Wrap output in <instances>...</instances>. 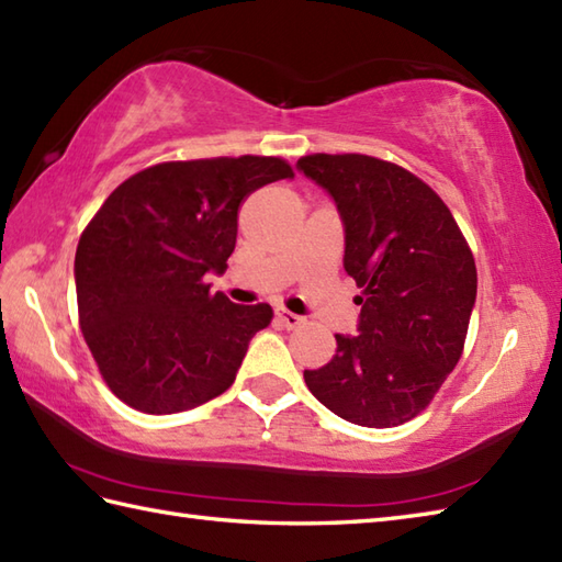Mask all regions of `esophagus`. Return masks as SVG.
Listing matches in <instances>:
<instances>
[{"instance_id":"obj_1","label":"esophagus","mask_w":562,"mask_h":562,"mask_svg":"<svg viewBox=\"0 0 562 562\" xmlns=\"http://www.w3.org/2000/svg\"><path fill=\"white\" fill-rule=\"evenodd\" d=\"M277 319L281 323V327H285V329H295V327L303 325V317L301 315L283 311V307H281V311H277Z\"/></svg>"}]
</instances>
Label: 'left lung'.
<instances>
[{"label":"left lung","instance_id":"left-lung-1","mask_svg":"<svg viewBox=\"0 0 562 562\" xmlns=\"http://www.w3.org/2000/svg\"><path fill=\"white\" fill-rule=\"evenodd\" d=\"M297 171L335 201L345 271L361 295L359 335L305 371L311 393L359 427L417 417L461 359L477 271L451 211L407 169L369 155H307Z\"/></svg>","mask_w":562,"mask_h":562}]
</instances>
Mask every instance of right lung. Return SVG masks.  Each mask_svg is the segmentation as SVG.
I'll return each mask as SVG.
<instances>
[{"label":"right lung","instance_id":"1","mask_svg":"<svg viewBox=\"0 0 562 562\" xmlns=\"http://www.w3.org/2000/svg\"><path fill=\"white\" fill-rule=\"evenodd\" d=\"M279 157L165 162L125 179L91 217L75 255L79 327L109 387L147 415L225 393L271 307L211 293L237 239V209L271 181Z\"/></svg>","mask_w":562,"mask_h":562}]
</instances>
